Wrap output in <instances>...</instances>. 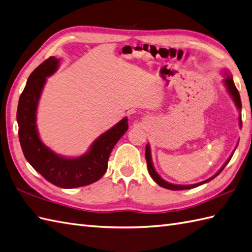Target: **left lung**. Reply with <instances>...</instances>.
Masks as SVG:
<instances>
[{"instance_id": "obj_1", "label": "left lung", "mask_w": 252, "mask_h": 252, "mask_svg": "<svg viewBox=\"0 0 252 252\" xmlns=\"http://www.w3.org/2000/svg\"><path fill=\"white\" fill-rule=\"evenodd\" d=\"M224 84H225V86L227 87V91H228V93H230V94H231V96L233 97V100H234V101H235V103H236V107L240 110V109H242V101H240L239 93H238V91H237V88H236V86H235V84H234L233 77H232L231 75H226L225 80H224ZM239 123H240V125H242V119H239ZM232 156H233V155H231V158H228V159L225 161V164L223 165L222 168H221L219 171H218L214 177H211V178H209V179H207V180H205V181H203V182L196 183V184H189V186H177V184H172V183H169V182H167V181L163 180V179H161V178L158 175V172L155 171L154 167H153L152 159H151L150 145L148 144V145H147V148H145V158H147L148 170H149L150 176L152 177L153 180H154L156 183H158L159 187H161V188H165V189H173V191H177V189H193V188H196V187L202 186V184H204V183L209 182L210 180H212V179L216 178V177H217L218 175H219V173L223 170V168H224V167L227 165L228 161H230V159L232 158Z\"/></svg>"}]
</instances>
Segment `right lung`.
Masks as SVG:
<instances>
[{"instance_id": "right-lung-1", "label": "right lung", "mask_w": 252, "mask_h": 252, "mask_svg": "<svg viewBox=\"0 0 252 252\" xmlns=\"http://www.w3.org/2000/svg\"><path fill=\"white\" fill-rule=\"evenodd\" d=\"M58 64V59L49 57L30 74L17 109L18 136L22 152L33 168L54 186L73 189L92 184L104 175L112 150L128 129V120L125 117L102 133L80 158H66L55 154L38 138L35 120L46 77L57 70Z\"/></svg>"}]
</instances>
